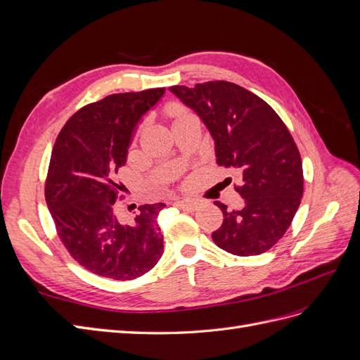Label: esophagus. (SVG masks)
Wrapping results in <instances>:
<instances>
[{"label": "esophagus", "instance_id": "esophagus-1", "mask_svg": "<svg viewBox=\"0 0 360 360\" xmlns=\"http://www.w3.org/2000/svg\"><path fill=\"white\" fill-rule=\"evenodd\" d=\"M176 205L180 207V209H183V210H186V212H195L198 209V202L193 201V200H181V201H177Z\"/></svg>", "mask_w": 360, "mask_h": 360}]
</instances>
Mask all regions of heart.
<instances>
[{"mask_svg":"<svg viewBox=\"0 0 360 360\" xmlns=\"http://www.w3.org/2000/svg\"><path fill=\"white\" fill-rule=\"evenodd\" d=\"M168 114L174 118V122H176V120H179V118H183V117H188V115H192V112H189L186 108H183L181 105H179V103H171L169 106H168ZM139 132H141V126H138L136 129H135V132H134V139L139 135Z\"/></svg>","mask_w":360,"mask_h":360,"instance_id":"heart-1","label":"heart"}]
</instances>
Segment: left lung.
Listing matches in <instances>:
<instances>
[{
  "label": "left lung",
  "mask_w": 360,
  "mask_h": 360,
  "mask_svg": "<svg viewBox=\"0 0 360 360\" xmlns=\"http://www.w3.org/2000/svg\"><path fill=\"white\" fill-rule=\"evenodd\" d=\"M171 91L209 127L219 167L240 172L234 184L243 204L237 210L214 201L224 213L213 242L233 255H259L275 246L296 214L303 195L299 148L274 108L243 86L209 81Z\"/></svg>",
  "instance_id": "1"
}]
</instances>
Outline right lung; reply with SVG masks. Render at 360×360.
Masks as SVG:
<instances>
[{"mask_svg":"<svg viewBox=\"0 0 360 360\" xmlns=\"http://www.w3.org/2000/svg\"><path fill=\"white\" fill-rule=\"evenodd\" d=\"M165 89L118 93L82 106L60 130L52 148L45 198L61 243L91 274L114 281L146 275L163 254L158 214L144 204L129 221L120 212L124 186L118 171L139 118Z\"/></svg>","mask_w":360,"mask_h":360,"instance_id":"obj_1","label":"right lung"}]
</instances>
